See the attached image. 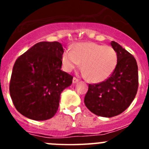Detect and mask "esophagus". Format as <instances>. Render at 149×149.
Instances as JSON below:
<instances>
[{
    "label": "esophagus",
    "mask_w": 149,
    "mask_h": 149,
    "mask_svg": "<svg viewBox=\"0 0 149 149\" xmlns=\"http://www.w3.org/2000/svg\"><path fill=\"white\" fill-rule=\"evenodd\" d=\"M78 81H79V80L77 78V77H73V80H72V82H73V84H76V83H77Z\"/></svg>",
    "instance_id": "obj_1"
}]
</instances>
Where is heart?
Listing matches in <instances>:
<instances>
[{
    "label": "heart",
    "instance_id": "heart-1",
    "mask_svg": "<svg viewBox=\"0 0 149 149\" xmlns=\"http://www.w3.org/2000/svg\"><path fill=\"white\" fill-rule=\"evenodd\" d=\"M117 62V53L113 48L94 42L78 43L74 51L66 50L62 56L65 71L71 72L83 63V72L93 83L106 81L115 70Z\"/></svg>",
    "mask_w": 149,
    "mask_h": 149
}]
</instances>
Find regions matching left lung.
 <instances>
[{
    "label": "left lung",
    "mask_w": 149,
    "mask_h": 149,
    "mask_svg": "<svg viewBox=\"0 0 149 149\" xmlns=\"http://www.w3.org/2000/svg\"><path fill=\"white\" fill-rule=\"evenodd\" d=\"M111 46L118 56L115 70L106 81L89 84L84 98V104L92 113L109 118L119 115L130 106L139 84L137 63L134 56L114 41Z\"/></svg>",
    "instance_id": "8db88e82"
}]
</instances>
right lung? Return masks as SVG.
Instances as JSON below:
<instances>
[{"label":"right lung","mask_w":149,"mask_h":149,"mask_svg":"<svg viewBox=\"0 0 149 149\" xmlns=\"http://www.w3.org/2000/svg\"><path fill=\"white\" fill-rule=\"evenodd\" d=\"M63 52L58 42H41L16 60L10 93L13 104L24 116L43 121L56 114L60 94L73 79L61 70Z\"/></svg>","instance_id":"add662e5"}]
</instances>
